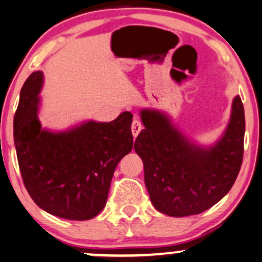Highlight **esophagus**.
Returning a JSON list of instances; mask_svg holds the SVG:
<instances>
[{
    "mask_svg": "<svg viewBox=\"0 0 262 262\" xmlns=\"http://www.w3.org/2000/svg\"><path fill=\"white\" fill-rule=\"evenodd\" d=\"M141 129H142V123L138 120V118H134L133 123H132V134H133L134 138L138 137L139 133L141 132Z\"/></svg>",
    "mask_w": 262,
    "mask_h": 262,
    "instance_id": "obj_1",
    "label": "esophagus"
}]
</instances>
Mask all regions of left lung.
Wrapping results in <instances>:
<instances>
[{
  "instance_id": "8db88e82",
  "label": "left lung",
  "mask_w": 262,
  "mask_h": 262,
  "mask_svg": "<svg viewBox=\"0 0 262 262\" xmlns=\"http://www.w3.org/2000/svg\"><path fill=\"white\" fill-rule=\"evenodd\" d=\"M140 116L145 129L134 148L144 163L145 184L156 210L186 217L208 210L225 196L243 159L246 121L239 96L233 98L224 135L208 148L190 142L158 110L144 109Z\"/></svg>"
}]
</instances>
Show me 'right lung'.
<instances>
[{"label":"right lung","instance_id":"1","mask_svg":"<svg viewBox=\"0 0 262 262\" xmlns=\"http://www.w3.org/2000/svg\"><path fill=\"white\" fill-rule=\"evenodd\" d=\"M43 73L24 83L14 116V144L20 172L41 210L71 221L96 217L106 204L117 164L133 148L132 115L111 122L89 121L68 130L49 132L38 120Z\"/></svg>","mask_w":262,"mask_h":262}]
</instances>
